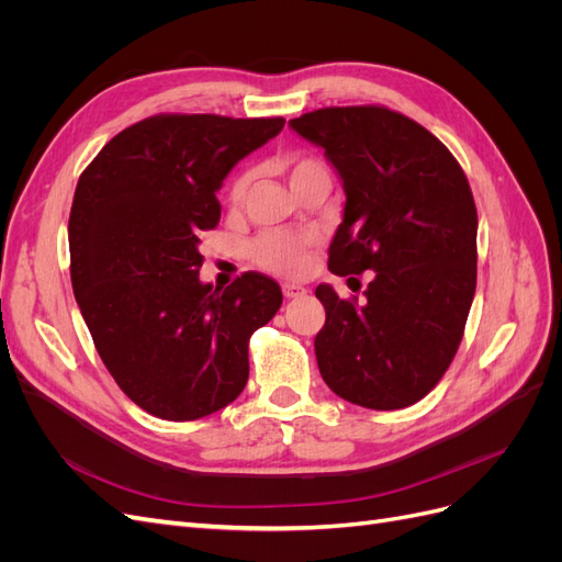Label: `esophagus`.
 Masks as SVG:
<instances>
[{
    "instance_id": "1",
    "label": "esophagus",
    "mask_w": 562,
    "mask_h": 562,
    "mask_svg": "<svg viewBox=\"0 0 562 562\" xmlns=\"http://www.w3.org/2000/svg\"><path fill=\"white\" fill-rule=\"evenodd\" d=\"M281 291H283V295L291 300V297H302V295H307V288L304 285H300V283H283L281 285Z\"/></svg>"
}]
</instances>
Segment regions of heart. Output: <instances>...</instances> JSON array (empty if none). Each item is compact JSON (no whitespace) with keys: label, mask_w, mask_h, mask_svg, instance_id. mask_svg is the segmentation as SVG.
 Instances as JSON below:
<instances>
[{"label":"heart","mask_w":562,"mask_h":562,"mask_svg":"<svg viewBox=\"0 0 562 562\" xmlns=\"http://www.w3.org/2000/svg\"><path fill=\"white\" fill-rule=\"evenodd\" d=\"M285 166L295 190L302 182H307L312 178H321V176L328 178L326 166L314 157H291L285 161ZM250 182H252L250 171L236 176L229 190L232 203H241L246 199ZM312 244H314L312 234H295V232H283V229L265 232L250 244V260L267 271H274V274L295 277V274H302L304 267H307V260H310L307 255Z\"/></svg>","instance_id":"heart-1"}]
</instances>
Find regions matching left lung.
Instances as JSON below:
<instances>
[{
    "label": "left lung",
    "mask_w": 562,
    "mask_h": 562,
    "mask_svg": "<svg viewBox=\"0 0 562 562\" xmlns=\"http://www.w3.org/2000/svg\"><path fill=\"white\" fill-rule=\"evenodd\" d=\"M291 128L326 149L347 194L328 269L375 271L366 300L316 288L326 307L314 339L321 378L370 411L413 405L446 375L475 293L469 180L434 133L389 108H323Z\"/></svg>",
    "instance_id": "left-lung-1"
}]
</instances>
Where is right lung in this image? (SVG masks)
<instances>
[{
  "label": "right lung",
  "mask_w": 562,
  "mask_h": 562,
  "mask_svg": "<svg viewBox=\"0 0 562 562\" xmlns=\"http://www.w3.org/2000/svg\"><path fill=\"white\" fill-rule=\"evenodd\" d=\"M283 124L147 116L79 176L67 225L72 291L110 375L149 415L206 417L248 382V339L279 312L281 288L258 271L225 291L201 283L199 234L220 223L227 173Z\"/></svg>",
  "instance_id": "1"
}]
</instances>
